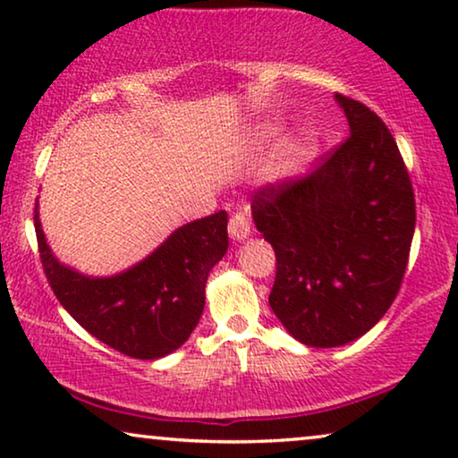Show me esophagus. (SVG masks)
I'll list each match as a JSON object with an SVG mask.
<instances>
[{
	"label": "esophagus",
	"instance_id": "obj_1",
	"mask_svg": "<svg viewBox=\"0 0 458 458\" xmlns=\"http://www.w3.org/2000/svg\"><path fill=\"white\" fill-rule=\"evenodd\" d=\"M229 235L237 242L246 240V237L250 235V216L246 215V212H233V215H231Z\"/></svg>",
	"mask_w": 458,
	"mask_h": 458
}]
</instances>
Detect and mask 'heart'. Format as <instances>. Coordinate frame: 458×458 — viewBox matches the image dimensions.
Instances as JSON below:
<instances>
[{"label":"heart","instance_id":"obj_1","mask_svg":"<svg viewBox=\"0 0 458 458\" xmlns=\"http://www.w3.org/2000/svg\"><path fill=\"white\" fill-rule=\"evenodd\" d=\"M312 149V143L309 137H298V140L290 141L284 149V158L285 160H300V158H306V156L310 154Z\"/></svg>","mask_w":458,"mask_h":458}]
</instances>
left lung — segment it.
I'll use <instances>...</instances> for the list:
<instances>
[{"mask_svg": "<svg viewBox=\"0 0 458 458\" xmlns=\"http://www.w3.org/2000/svg\"><path fill=\"white\" fill-rule=\"evenodd\" d=\"M350 135L309 177L260 187L256 229L277 273L268 296L298 342L335 348L367 334L403 284L415 193L390 129L365 104L335 93Z\"/></svg>", "mask_w": 458, "mask_h": 458, "instance_id": "1", "label": "left lung"}]
</instances>
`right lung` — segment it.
Instances as JSON below:
<instances>
[{
    "label": "right lung",
    "instance_id": "1",
    "mask_svg": "<svg viewBox=\"0 0 458 458\" xmlns=\"http://www.w3.org/2000/svg\"><path fill=\"white\" fill-rule=\"evenodd\" d=\"M43 273L81 327L131 356L154 360L183 346L204 310L210 268L227 252V212L179 227L148 259L114 277H85L60 265L43 235L35 206Z\"/></svg>",
    "mask_w": 458,
    "mask_h": 458
}]
</instances>
